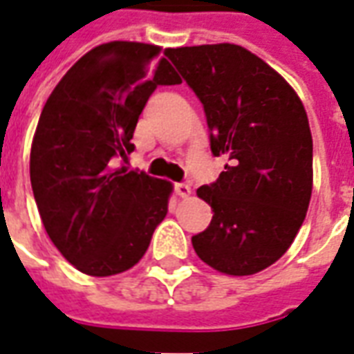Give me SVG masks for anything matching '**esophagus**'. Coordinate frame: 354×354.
I'll list each match as a JSON object with an SVG mask.
<instances>
[{
  "instance_id": "1",
  "label": "esophagus",
  "mask_w": 354,
  "mask_h": 354,
  "mask_svg": "<svg viewBox=\"0 0 354 354\" xmlns=\"http://www.w3.org/2000/svg\"><path fill=\"white\" fill-rule=\"evenodd\" d=\"M174 192H176V195H180V197H189L192 187L187 184H176L174 185Z\"/></svg>"
}]
</instances>
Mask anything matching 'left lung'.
Masks as SVG:
<instances>
[{"label":"left lung","mask_w":354,"mask_h":354,"mask_svg":"<svg viewBox=\"0 0 354 354\" xmlns=\"http://www.w3.org/2000/svg\"><path fill=\"white\" fill-rule=\"evenodd\" d=\"M205 108L210 149L227 157L214 184L197 195L212 222L193 235L201 260L245 277L286 252L309 208L313 138L307 113L282 75L233 43L167 49Z\"/></svg>","instance_id":"obj_1"}]
</instances>
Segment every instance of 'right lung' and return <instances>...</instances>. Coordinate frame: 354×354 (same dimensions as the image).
<instances>
[{"label":"right lung","instance_id":"add662e5","mask_svg":"<svg viewBox=\"0 0 354 354\" xmlns=\"http://www.w3.org/2000/svg\"><path fill=\"white\" fill-rule=\"evenodd\" d=\"M161 47L104 43L60 80L39 117L30 180L47 235L91 277L136 266L169 212L172 184L115 167L134 149L132 134L159 85H178Z\"/></svg>","mask_w":354,"mask_h":354}]
</instances>
